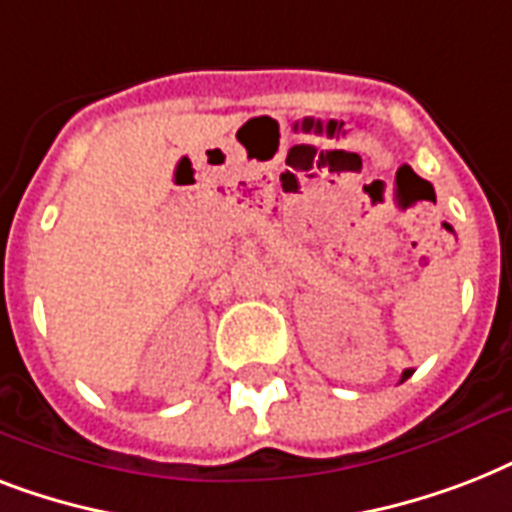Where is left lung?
Returning a JSON list of instances; mask_svg holds the SVG:
<instances>
[{"label": "left lung", "instance_id": "8db88e82", "mask_svg": "<svg viewBox=\"0 0 512 512\" xmlns=\"http://www.w3.org/2000/svg\"><path fill=\"white\" fill-rule=\"evenodd\" d=\"M409 374H412V369H406V372H404V374H401V382H404V380H406V377H409Z\"/></svg>", "mask_w": 512, "mask_h": 512}]
</instances>
